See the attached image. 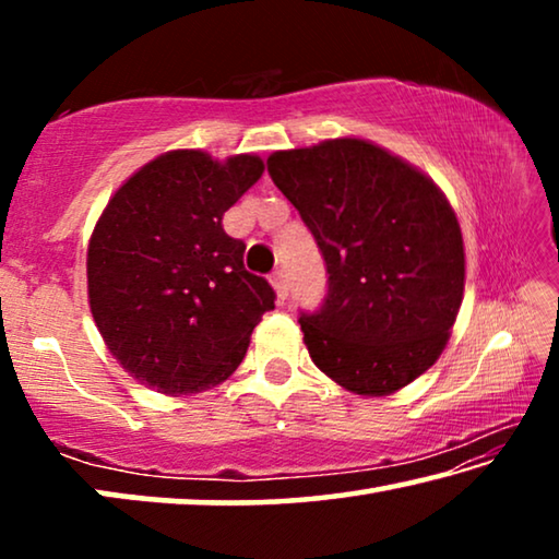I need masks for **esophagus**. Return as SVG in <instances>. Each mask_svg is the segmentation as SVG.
<instances>
[{
    "label": "esophagus",
    "instance_id": "obj_1",
    "mask_svg": "<svg viewBox=\"0 0 559 559\" xmlns=\"http://www.w3.org/2000/svg\"><path fill=\"white\" fill-rule=\"evenodd\" d=\"M271 283H273V288H276V296L281 298V300H286L288 298V290H290V286H288V276H286V271L283 269H278L276 273H273L271 276Z\"/></svg>",
    "mask_w": 559,
    "mask_h": 559
}]
</instances>
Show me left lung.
<instances>
[{"label": "left lung", "instance_id": "8db88e82", "mask_svg": "<svg viewBox=\"0 0 559 559\" xmlns=\"http://www.w3.org/2000/svg\"><path fill=\"white\" fill-rule=\"evenodd\" d=\"M269 175L328 266L323 306L298 320L310 359L362 396L414 382L443 353L463 300L466 253L447 194L359 138L278 150Z\"/></svg>", "mask_w": 559, "mask_h": 559}]
</instances>
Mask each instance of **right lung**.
I'll return each mask as SVG.
<instances>
[{"label": "right lung", "instance_id": "right-lung-1", "mask_svg": "<svg viewBox=\"0 0 559 559\" xmlns=\"http://www.w3.org/2000/svg\"><path fill=\"white\" fill-rule=\"evenodd\" d=\"M263 159L173 150L128 177L88 243L91 313L130 377L169 396L222 384L273 310L266 278L224 212L259 182Z\"/></svg>", "mask_w": 559, "mask_h": 559}]
</instances>
